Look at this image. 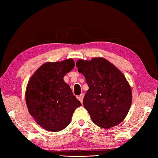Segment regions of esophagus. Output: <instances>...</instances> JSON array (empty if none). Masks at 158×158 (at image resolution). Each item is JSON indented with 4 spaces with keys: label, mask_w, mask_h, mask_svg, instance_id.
<instances>
[{
    "label": "esophagus",
    "mask_w": 158,
    "mask_h": 158,
    "mask_svg": "<svg viewBox=\"0 0 158 158\" xmlns=\"http://www.w3.org/2000/svg\"><path fill=\"white\" fill-rule=\"evenodd\" d=\"M84 97V95L83 94H81L79 95V96L78 97V100H79V101H80L81 103H82V102H83Z\"/></svg>",
    "instance_id": "obj_1"
}]
</instances>
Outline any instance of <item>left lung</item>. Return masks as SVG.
Here are the masks:
<instances>
[{"mask_svg": "<svg viewBox=\"0 0 158 158\" xmlns=\"http://www.w3.org/2000/svg\"><path fill=\"white\" fill-rule=\"evenodd\" d=\"M76 66L88 85L83 105L94 123L103 128L120 124L127 115L132 99L131 87L125 75L103 57L79 59Z\"/></svg>", "mask_w": 158, "mask_h": 158, "instance_id": "obj_1", "label": "left lung"}]
</instances>
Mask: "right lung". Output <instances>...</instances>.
Masks as SVG:
<instances>
[{"instance_id": "1", "label": "right lung", "mask_w": 158, "mask_h": 158, "mask_svg": "<svg viewBox=\"0 0 158 158\" xmlns=\"http://www.w3.org/2000/svg\"><path fill=\"white\" fill-rule=\"evenodd\" d=\"M68 59L47 62L31 76L26 89V102L31 116L41 127L59 132L67 127L75 109L82 106L64 76L74 67Z\"/></svg>"}]
</instances>
